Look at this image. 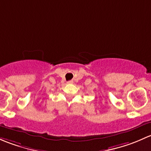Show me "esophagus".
Masks as SVG:
<instances>
[{"label":"esophagus","mask_w":151,"mask_h":151,"mask_svg":"<svg viewBox=\"0 0 151 151\" xmlns=\"http://www.w3.org/2000/svg\"><path fill=\"white\" fill-rule=\"evenodd\" d=\"M73 83V81H68V84H72Z\"/></svg>","instance_id":"1"}]
</instances>
